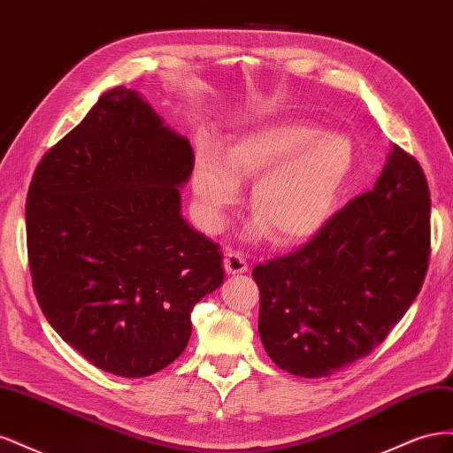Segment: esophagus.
Segmentation results:
<instances>
[{
	"instance_id": "obj_1",
	"label": "esophagus",
	"mask_w": 453,
	"mask_h": 453,
	"mask_svg": "<svg viewBox=\"0 0 453 453\" xmlns=\"http://www.w3.org/2000/svg\"><path fill=\"white\" fill-rule=\"evenodd\" d=\"M223 263H225L226 273H243V272H248V268H250L248 260H245L243 255L238 253V251H228L225 255Z\"/></svg>"
}]
</instances>
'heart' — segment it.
I'll use <instances>...</instances> for the list:
<instances>
[{"instance_id": "heart-1", "label": "heart", "mask_w": 453, "mask_h": 453, "mask_svg": "<svg viewBox=\"0 0 453 453\" xmlns=\"http://www.w3.org/2000/svg\"><path fill=\"white\" fill-rule=\"evenodd\" d=\"M353 164L355 145L346 134L281 120L243 132L225 155L211 142L202 143L190 183L203 225L219 230L240 200V181L260 174L250 200L257 215L245 236L265 240L273 232L278 243L291 245L325 226Z\"/></svg>"}]
</instances>
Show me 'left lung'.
Instances as JSON below:
<instances>
[{
    "mask_svg": "<svg viewBox=\"0 0 453 453\" xmlns=\"http://www.w3.org/2000/svg\"><path fill=\"white\" fill-rule=\"evenodd\" d=\"M429 253L427 180L393 145L372 190L334 213L303 250L253 268L270 359L289 374L325 378L366 357L412 306Z\"/></svg>",
    "mask_w": 453,
    "mask_h": 453,
    "instance_id": "left-lung-1",
    "label": "left lung"
}]
</instances>
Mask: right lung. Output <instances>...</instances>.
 Instances as JSON below:
<instances>
[{
	"instance_id": "obj_1",
	"label": "right lung",
	"mask_w": 453,
	"mask_h": 453,
	"mask_svg": "<svg viewBox=\"0 0 453 453\" xmlns=\"http://www.w3.org/2000/svg\"><path fill=\"white\" fill-rule=\"evenodd\" d=\"M193 166L188 140L117 87L34 172L26 240L37 303L105 372L143 378L173 363L190 311L223 283L219 245L181 215Z\"/></svg>"
}]
</instances>
